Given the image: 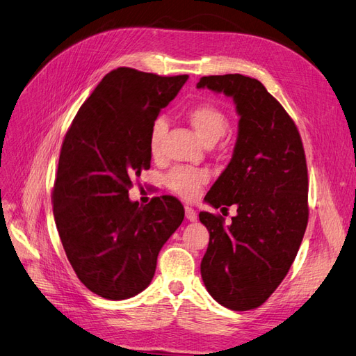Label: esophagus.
Segmentation results:
<instances>
[{
  "instance_id": "34e87169",
  "label": "esophagus",
  "mask_w": 356,
  "mask_h": 356,
  "mask_svg": "<svg viewBox=\"0 0 356 356\" xmlns=\"http://www.w3.org/2000/svg\"><path fill=\"white\" fill-rule=\"evenodd\" d=\"M185 215H186V220H188V221H191V222L197 221V213H195V211H194L193 207L186 206V207H185Z\"/></svg>"
}]
</instances>
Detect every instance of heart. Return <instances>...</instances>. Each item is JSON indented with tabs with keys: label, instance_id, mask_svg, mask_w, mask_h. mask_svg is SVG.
<instances>
[{
	"label": "heart",
	"instance_id": "heart-1",
	"mask_svg": "<svg viewBox=\"0 0 356 356\" xmlns=\"http://www.w3.org/2000/svg\"><path fill=\"white\" fill-rule=\"evenodd\" d=\"M188 122L193 126L197 136L204 144H215L221 136L229 131L230 120L224 109L213 104H198L188 109ZM167 132V122L163 118H156L150 127L149 147L153 156H158L163 135ZM207 181V172L203 170H191L177 167L172 168L165 176V185L171 193L181 198L194 200L200 189Z\"/></svg>",
	"mask_w": 356,
	"mask_h": 356
}]
</instances>
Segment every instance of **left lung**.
<instances>
[{"label": "left lung", "instance_id": "obj_1", "mask_svg": "<svg viewBox=\"0 0 356 356\" xmlns=\"http://www.w3.org/2000/svg\"><path fill=\"white\" fill-rule=\"evenodd\" d=\"M197 88L233 97L238 140L229 165L204 197L221 215L200 212L209 230L202 278L221 305L247 312L260 307L284 280L308 222V172L295 122L260 81L239 74L203 76Z\"/></svg>", "mask_w": 356, "mask_h": 356}]
</instances>
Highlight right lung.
Returning a JSON list of instances; mask_svg holds the SVG:
<instances>
[{
  "label": "right lung",
  "mask_w": 356,
  "mask_h": 356,
  "mask_svg": "<svg viewBox=\"0 0 356 356\" xmlns=\"http://www.w3.org/2000/svg\"><path fill=\"white\" fill-rule=\"evenodd\" d=\"M186 79L129 67L109 72L63 141L54 218L78 278L105 299H127L147 287L161 248L184 221L175 197L140 206L129 200V189L132 179L150 168L153 122Z\"/></svg>",
  "instance_id": "obj_1"
}]
</instances>
